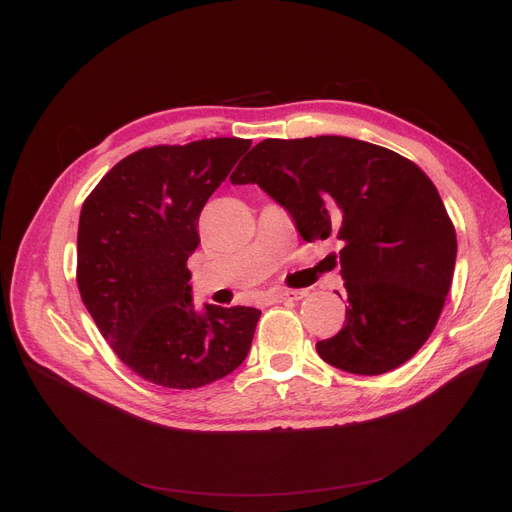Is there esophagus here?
Segmentation results:
<instances>
[{
  "instance_id": "1",
  "label": "esophagus",
  "mask_w": 512,
  "mask_h": 512,
  "mask_svg": "<svg viewBox=\"0 0 512 512\" xmlns=\"http://www.w3.org/2000/svg\"><path fill=\"white\" fill-rule=\"evenodd\" d=\"M303 297H307L305 290H274L270 294V299L274 303H286V301H301Z\"/></svg>"
}]
</instances>
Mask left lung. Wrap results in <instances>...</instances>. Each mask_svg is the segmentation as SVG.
Instances as JSON below:
<instances>
[{
    "label": "left lung",
    "mask_w": 512,
    "mask_h": 512,
    "mask_svg": "<svg viewBox=\"0 0 512 512\" xmlns=\"http://www.w3.org/2000/svg\"><path fill=\"white\" fill-rule=\"evenodd\" d=\"M230 180L261 186L305 240H340L346 324L315 344L321 359L380 375L419 351L450 290L456 234L434 182L413 161L330 134L265 139Z\"/></svg>",
    "instance_id": "obj_1"
}]
</instances>
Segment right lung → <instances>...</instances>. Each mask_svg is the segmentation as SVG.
Instances as JSON below:
<instances>
[{
	"label": "right lung",
	"mask_w": 512,
	"mask_h": 512,
	"mask_svg": "<svg viewBox=\"0 0 512 512\" xmlns=\"http://www.w3.org/2000/svg\"><path fill=\"white\" fill-rule=\"evenodd\" d=\"M247 139L157 145L124 157L80 211L76 282L114 353L143 380L193 390L247 359L261 311L195 309L186 261L199 215Z\"/></svg>",
	"instance_id": "add662e5"
}]
</instances>
